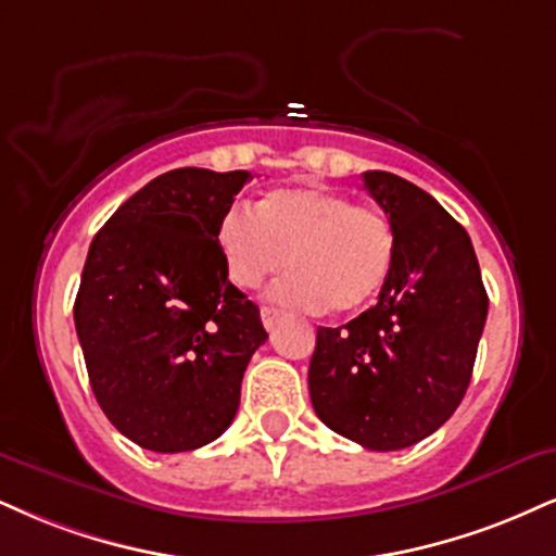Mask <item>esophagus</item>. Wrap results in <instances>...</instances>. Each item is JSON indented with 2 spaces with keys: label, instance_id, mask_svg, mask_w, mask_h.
<instances>
[{
  "label": "esophagus",
  "instance_id": "esophagus-1",
  "mask_svg": "<svg viewBox=\"0 0 556 556\" xmlns=\"http://www.w3.org/2000/svg\"><path fill=\"white\" fill-rule=\"evenodd\" d=\"M260 317H263L265 330H273V325H276L280 317H283V312L273 309V306H263V309H260Z\"/></svg>",
  "mask_w": 556,
  "mask_h": 556
}]
</instances>
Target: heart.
Wrapping results in <instances>:
<instances>
[{"label": "heart", "instance_id": "1", "mask_svg": "<svg viewBox=\"0 0 556 556\" xmlns=\"http://www.w3.org/2000/svg\"><path fill=\"white\" fill-rule=\"evenodd\" d=\"M226 273L242 289H260L286 265L276 289L286 304L332 314L366 309L387 286L396 239L389 218L327 188H280L252 208L235 205L216 229Z\"/></svg>", "mask_w": 556, "mask_h": 556}]
</instances>
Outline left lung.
Here are the masks:
<instances>
[{"instance_id":"left-lung-1","label":"left lung","mask_w":556,"mask_h":556,"mask_svg":"<svg viewBox=\"0 0 556 556\" xmlns=\"http://www.w3.org/2000/svg\"><path fill=\"white\" fill-rule=\"evenodd\" d=\"M363 188L394 229L379 301L342 327H319L309 363L314 413L363 448L400 451L456 413L488 319L475 247L433 195L392 173Z\"/></svg>"}]
</instances>
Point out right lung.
Listing matches in <instances>:
<instances>
[{"label":"right lung","mask_w":556,"mask_h":556,"mask_svg":"<svg viewBox=\"0 0 556 556\" xmlns=\"http://www.w3.org/2000/svg\"><path fill=\"white\" fill-rule=\"evenodd\" d=\"M247 169L180 167L134 193L89 244L74 325L94 400L128 441L180 454L239 409L260 309L229 280L216 229Z\"/></svg>","instance_id":"right-lung-1"}]
</instances>
